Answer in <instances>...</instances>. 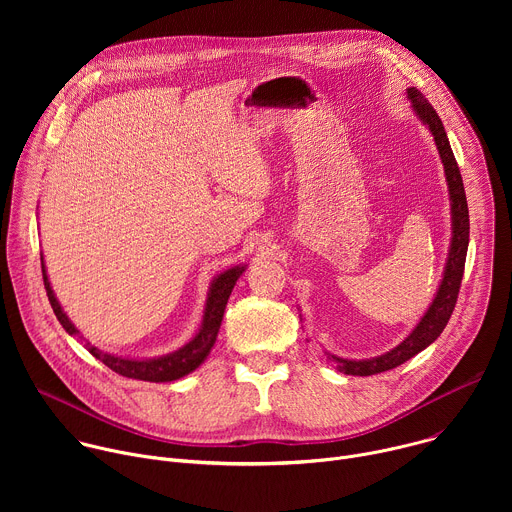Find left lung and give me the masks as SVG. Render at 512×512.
<instances>
[{
    "instance_id": "8db88e82",
    "label": "left lung",
    "mask_w": 512,
    "mask_h": 512,
    "mask_svg": "<svg viewBox=\"0 0 512 512\" xmlns=\"http://www.w3.org/2000/svg\"><path fill=\"white\" fill-rule=\"evenodd\" d=\"M407 97L411 99V105L419 119L429 127L437 152H440L448 188H450V202H452V245H450V255L444 271V279L440 283V289H437L435 300L431 302L429 310L421 318V322L413 328V332L393 350L367 358V360H348L334 356L326 352V360L334 367L344 373V375H354V377H371L377 373L391 371L405 360L413 358L417 352L427 348L437 336H440L456 308L458 294H460V285H462V275H464V265H466V253H468V241H470V216H468V202H466V192H464V182L462 174L458 168V162L454 158V152L450 148V141L444 129V123L440 115L435 113V109L429 105V101L415 89H407Z\"/></svg>"
}]
</instances>
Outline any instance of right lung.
Masks as SVG:
<instances>
[{"mask_svg": "<svg viewBox=\"0 0 512 512\" xmlns=\"http://www.w3.org/2000/svg\"><path fill=\"white\" fill-rule=\"evenodd\" d=\"M245 271V267L237 265L233 269H227L225 273L218 275L208 291V300H206V308H204V318H202V326L198 330V334L184 344L182 348H178L172 354L166 356H158V358H145V360H135V358H123V356H115V354H107L103 350H99L97 346H93L91 342H85V348L99 358L103 364L111 371H115L121 377L127 379H137V381H150V383H166V381H176L188 373H192L194 369H198L200 364L204 362V358L208 356L210 348L214 346L218 328H221L223 322V314L229 302L231 291L237 283V279L241 277V273ZM42 277H44V287H46V296L50 300V306L58 318V322L62 324V328L70 334L77 336L79 330L72 326V322L66 318V314L62 312L54 291L50 287L48 275H46V267L42 261Z\"/></svg>", "mask_w": 512, "mask_h": 512, "instance_id": "add662e5", "label": "right lung"}]
</instances>
